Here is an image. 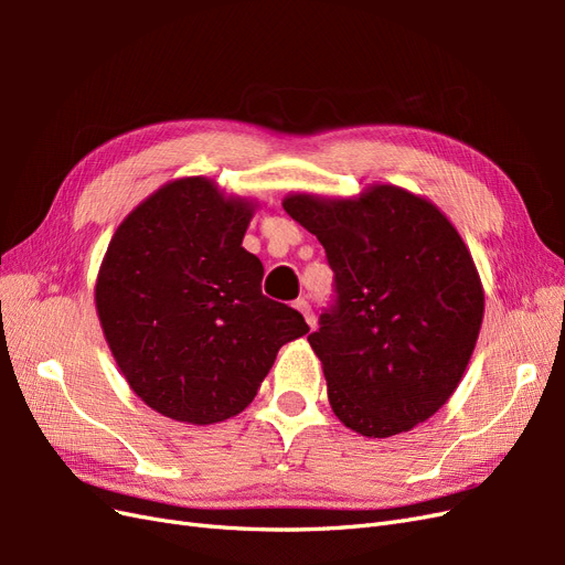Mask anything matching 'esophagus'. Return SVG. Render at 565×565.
<instances>
[{
    "label": "esophagus",
    "instance_id": "34e87169",
    "mask_svg": "<svg viewBox=\"0 0 565 565\" xmlns=\"http://www.w3.org/2000/svg\"><path fill=\"white\" fill-rule=\"evenodd\" d=\"M295 309L306 318V322H309L311 324V328H313V324H316V316H313V309H311V303L309 301H306V299H297L295 301Z\"/></svg>",
    "mask_w": 565,
    "mask_h": 565
}]
</instances>
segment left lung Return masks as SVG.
Returning <instances> with one entry per match:
<instances>
[{
  "label": "left lung",
  "instance_id": "8db88e82",
  "mask_svg": "<svg viewBox=\"0 0 565 565\" xmlns=\"http://www.w3.org/2000/svg\"><path fill=\"white\" fill-rule=\"evenodd\" d=\"M282 207L318 237L334 273V299L309 334L334 415L367 438L429 419L457 388L483 322V287L455 226L396 185L358 200L297 193Z\"/></svg>",
  "mask_w": 565,
  "mask_h": 565
}]
</instances>
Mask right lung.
<instances>
[{
	"label": "right lung",
	"instance_id": "obj_1",
	"mask_svg": "<svg viewBox=\"0 0 565 565\" xmlns=\"http://www.w3.org/2000/svg\"><path fill=\"white\" fill-rule=\"evenodd\" d=\"M249 202L202 177L162 185L108 245L96 311L125 380L148 407L224 422L254 401L282 344L309 332L292 306L262 292L243 247Z\"/></svg>",
	"mask_w": 565,
	"mask_h": 565
}]
</instances>
